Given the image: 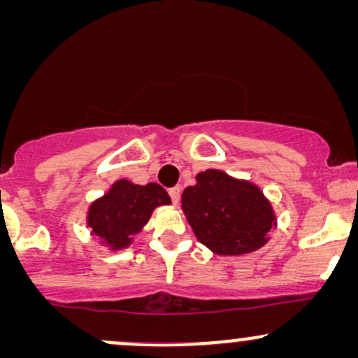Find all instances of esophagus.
Returning a JSON list of instances; mask_svg holds the SVG:
<instances>
[{
	"mask_svg": "<svg viewBox=\"0 0 358 358\" xmlns=\"http://www.w3.org/2000/svg\"><path fill=\"white\" fill-rule=\"evenodd\" d=\"M168 193H170L171 202H173V203H178V200H180V193H182V188H180V187H173V188H170V190H168Z\"/></svg>",
	"mask_w": 358,
	"mask_h": 358,
	"instance_id": "34e87169",
	"label": "esophagus"
}]
</instances>
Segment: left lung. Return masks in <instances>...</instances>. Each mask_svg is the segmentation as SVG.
<instances>
[{
  "label": "left lung",
  "mask_w": 358,
  "mask_h": 358,
  "mask_svg": "<svg viewBox=\"0 0 358 358\" xmlns=\"http://www.w3.org/2000/svg\"><path fill=\"white\" fill-rule=\"evenodd\" d=\"M182 208L199 241L215 254L239 256L266 244L276 225L273 208L252 183L207 170L183 192Z\"/></svg>",
  "instance_id": "8db88e82"
}]
</instances>
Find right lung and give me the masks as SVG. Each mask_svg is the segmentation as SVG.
I'll return each instance as SVG.
<instances>
[{"instance_id":"right-lung-1","label":"right lung","mask_w":358,"mask_h":358,"mask_svg":"<svg viewBox=\"0 0 358 358\" xmlns=\"http://www.w3.org/2000/svg\"><path fill=\"white\" fill-rule=\"evenodd\" d=\"M166 203H170V196L158 183L141 187L121 180L101 200L90 205L89 225L106 244L121 249L141 231L155 207Z\"/></svg>"}]
</instances>
